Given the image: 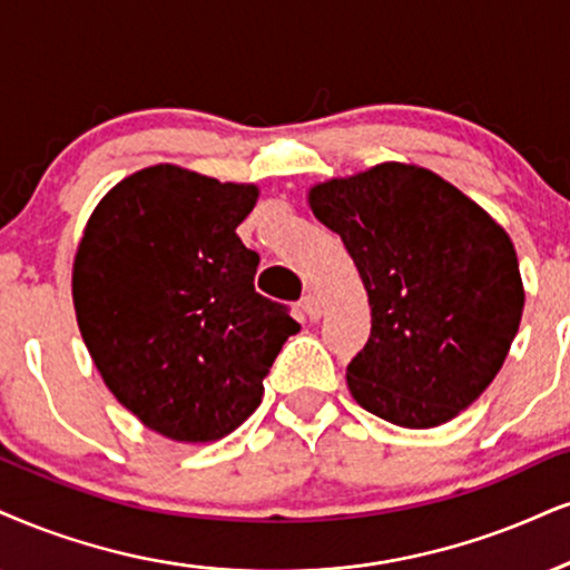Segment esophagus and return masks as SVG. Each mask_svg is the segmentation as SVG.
I'll return each instance as SVG.
<instances>
[{
    "label": "esophagus",
    "instance_id": "34e87169",
    "mask_svg": "<svg viewBox=\"0 0 570 570\" xmlns=\"http://www.w3.org/2000/svg\"><path fill=\"white\" fill-rule=\"evenodd\" d=\"M301 308H304V314L312 322H317L320 317H322V306H320V301H317V296H312V293H306L304 298H301Z\"/></svg>",
    "mask_w": 570,
    "mask_h": 570
}]
</instances>
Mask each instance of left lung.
I'll use <instances>...</instances> for the list:
<instances>
[{
  "label": "left lung",
  "instance_id": "obj_1",
  "mask_svg": "<svg viewBox=\"0 0 570 570\" xmlns=\"http://www.w3.org/2000/svg\"><path fill=\"white\" fill-rule=\"evenodd\" d=\"M308 206L341 235L370 298V338L346 367L356 404L417 431L468 410L521 325L525 293L508 232L412 164L322 181Z\"/></svg>",
  "mask_w": 570,
  "mask_h": 570
}]
</instances>
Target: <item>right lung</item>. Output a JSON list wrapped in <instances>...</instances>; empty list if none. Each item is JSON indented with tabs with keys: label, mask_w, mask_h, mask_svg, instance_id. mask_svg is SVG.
Listing matches in <instances>:
<instances>
[{
	"label": "right lung",
	"mask_w": 570,
	"mask_h": 570,
	"mask_svg": "<svg viewBox=\"0 0 570 570\" xmlns=\"http://www.w3.org/2000/svg\"><path fill=\"white\" fill-rule=\"evenodd\" d=\"M256 185L158 164L118 181L73 258L81 338L105 385L166 439H224L262 404L301 325L253 287L258 253L237 224Z\"/></svg>",
	"instance_id": "right-lung-1"
}]
</instances>
